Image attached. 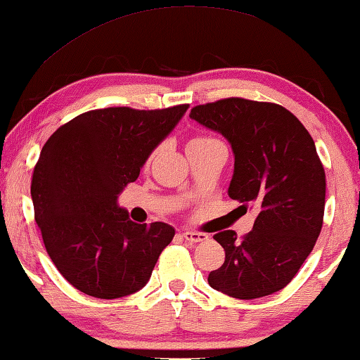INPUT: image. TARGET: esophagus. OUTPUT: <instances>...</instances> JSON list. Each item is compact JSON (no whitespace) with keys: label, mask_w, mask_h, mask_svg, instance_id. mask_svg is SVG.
Segmentation results:
<instances>
[{"label":"esophagus","mask_w":360,"mask_h":360,"mask_svg":"<svg viewBox=\"0 0 360 360\" xmlns=\"http://www.w3.org/2000/svg\"><path fill=\"white\" fill-rule=\"evenodd\" d=\"M181 237L185 238L186 242L190 243H198V242H205L207 240V236L206 233H201V232H191V231H186L181 233Z\"/></svg>","instance_id":"obj_1"}]
</instances>
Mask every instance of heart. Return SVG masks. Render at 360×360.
I'll use <instances>...</instances> for the list:
<instances>
[{
	"label": "heart",
	"instance_id": "1",
	"mask_svg": "<svg viewBox=\"0 0 360 360\" xmlns=\"http://www.w3.org/2000/svg\"><path fill=\"white\" fill-rule=\"evenodd\" d=\"M216 139L212 138H195L191 139V141L188 143V146H193V144H207V143H214Z\"/></svg>",
	"mask_w": 360,
	"mask_h": 360
}]
</instances>
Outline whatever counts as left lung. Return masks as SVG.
I'll use <instances>...</instances> for the list:
<instances>
[{
  "instance_id": "1",
  "label": "left lung",
  "mask_w": 360,
  "mask_h": 360,
  "mask_svg": "<svg viewBox=\"0 0 360 360\" xmlns=\"http://www.w3.org/2000/svg\"><path fill=\"white\" fill-rule=\"evenodd\" d=\"M190 118L227 139L236 160L229 196L257 211L242 240L233 231L216 233L226 262L207 283L243 300L278 292L321 231L326 180L314 139L292 113L268 102L222 98L193 107Z\"/></svg>"
}]
</instances>
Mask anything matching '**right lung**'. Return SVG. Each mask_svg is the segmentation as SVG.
<instances>
[{
	"label": "right lung",
	"instance_id": "add662e5",
	"mask_svg": "<svg viewBox=\"0 0 360 360\" xmlns=\"http://www.w3.org/2000/svg\"><path fill=\"white\" fill-rule=\"evenodd\" d=\"M186 110H91L41 148L30 186L35 222L51 262L81 292L118 299L148 284L175 229L133 222L117 200Z\"/></svg>",
	"mask_w": 360,
	"mask_h": 360
}]
</instances>
